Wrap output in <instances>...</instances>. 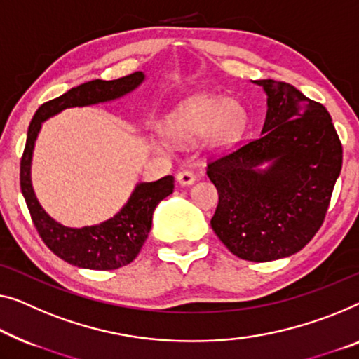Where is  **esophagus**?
<instances>
[{
	"mask_svg": "<svg viewBox=\"0 0 359 359\" xmlns=\"http://www.w3.org/2000/svg\"><path fill=\"white\" fill-rule=\"evenodd\" d=\"M196 175L191 172V170H182V172L177 174V182L182 187H189L191 184H195Z\"/></svg>",
	"mask_w": 359,
	"mask_h": 359,
	"instance_id": "1",
	"label": "esophagus"
}]
</instances>
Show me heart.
Segmentation results:
<instances>
[{"label": "heart", "mask_w": 359, "mask_h": 359, "mask_svg": "<svg viewBox=\"0 0 359 359\" xmlns=\"http://www.w3.org/2000/svg\"><path fill=\"white\" fill-rule=\"evenodd\" d=\"M245 111L224 96H196L187 101L169 119L168 130L177 138L205 137L212 145H227L240 137L245 127Z\"/></svg>", "instance_id": "1"}]
</instances>
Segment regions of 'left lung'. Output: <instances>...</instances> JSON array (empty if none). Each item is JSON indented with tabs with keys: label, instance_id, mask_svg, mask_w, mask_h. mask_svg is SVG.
I'll return each instance as SVG.
<instances>
[{
	"label": "left lung",
	"instance_id": "obj_1",
	"mask_svg": "<svg viewBox=\"0 0 359 359\" xmlns=\"http://www.w3.org/2000/svg\"><path fill=\"white\" fill-rule=\"evenodd\" d=\"M255 83L267 95L261 137L210 156L206 174L219 194L212 231L235 256L264 263L297 253L316 235L344 149L323 104L290 83Z\"/></svg>",
	"mask_w": 359,
	"mask_h": 359
}]
</instances>
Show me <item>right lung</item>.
<instances>
[{
    "label": "right lung",
    "mask_w": 359,
    "mask_h": 359,
    "mask_svg": "<svg viewBox=\"0 0 359 359\" xmlns=\"http://www.w3.org/2000/svg\"><path fill=\"white\" fill-rule=\"evenodd\" d=\"M145 74L133 72L116 80H92L74 87L36 109L27 132L20 159V190L25 198L36 232L48 248L66 263L95 271H112L137 258L151 229L153 211L158 203L174 190V177L165 175L156 182H142L132 191L124 208L108 221L82 229L66 227L50 217L36 200L30 179L32 153L41 122L74 106H90L121 98L143 82Z\"/></svg>",
    "instance_id": "obj_1"
}]
</instances>
